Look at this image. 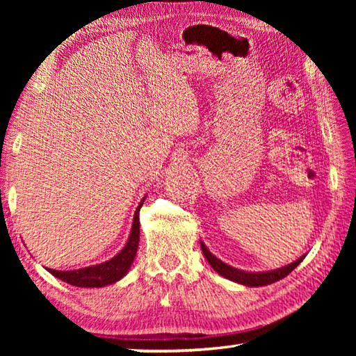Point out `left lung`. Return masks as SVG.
I'll return each mask as SVG.
<instances>
[{"mask_svg":"<svg viewBox=\"0 0 356 356\" xmlns=\"http://www.w3.org/2000/svg\"><path fill=\"white\" fill-rule=\"evenodd\" d=\"M201 250H202L204 257H206L207 262L210 264V267H212L216 273L221 275L222 278H226L229 281H234V282H237V284L248 286V287L268 286V284H272V282L286 278V276L291 273L292 270L297 267V265L303 261L306 256V254H303L301 257H298L297 261L287 264L281 268L268 270V272H245V270H240V268L232 267V265H227L226 262H222L221 259L213 256L212 252L209 251L207 246L204 245V242H201Z\"/></svg>","mask_w":356,"mask_h":356,"instance_id":"8db88e82","label":"left lung"}]
</instances>
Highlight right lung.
Listing matches in <instances>:
<instances>
[{
	"label": "right lung",
	"mask_w": 356,
	"mask_h": 356,
	"mask_svg": "<svg viewBox=\"0 0 356 356\" xmlns=\"http://www.w3.org/2000/svg\"><path fill=\"white\" fill-rule=\"evenodd\" d=\"M146 196L143 197L140 206L136 207L131 222V231L127 243L120 250L116 256L108 259V261L95 265H89L84 268L76 270H55L47 268L55 278L67 282L70 286L76 287H105L114 284L129 273L131 264L135 261L138 243H140V209L143 206Z\"/></svg>",
	"instance_id": "add662e5"
}]
</instances>
